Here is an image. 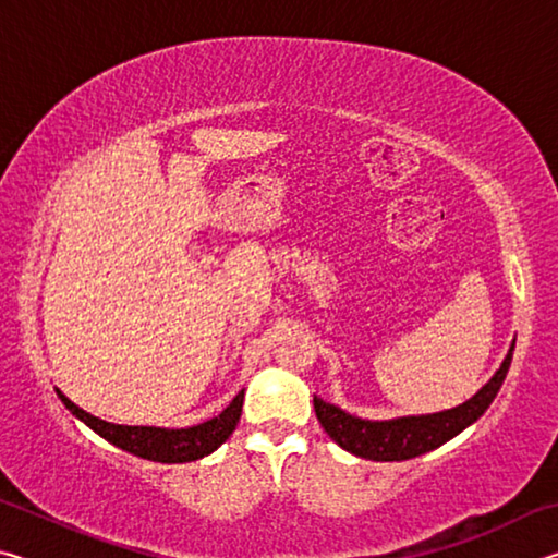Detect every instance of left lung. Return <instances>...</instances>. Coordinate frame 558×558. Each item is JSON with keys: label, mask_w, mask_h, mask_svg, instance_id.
Returning a JSON list of instances; mask_svg holds the SVG:
<instances>
[{"label": "left lung", "mask_w": 558, "mask_h": 558, "mask_svg": "<svg viewBox=\"0 0 558 558\" xmlns=\"http://www.w3.org/2000/svg\"><path fill=\"white\" fill-rule=\"evenodd\" d=\"M512 352L514 344L509 347L505 362L493 379L456 409L426 415H401V418L391 421H366L315 396L317 421L323 423L325 433L339 448H344L356 458L376 462L418 458L423 452L436 450L442 442L456 438L458 433L465 430L470 423H475L487 411V405L495 401L499 386L505 381L509 364H512Z\"/></svg>", "instance_id": "1"}]
</instances>
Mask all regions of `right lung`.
<instances>
[{
	"mask_svg": "<svg viewBox=\"0 0 558 558\" xmlns=\"http://www.w3.org/2000/svg\"><path fill=\"white\" fill-rule=\"evenodd\" d=\"M75 418H81L90 430H96L100 438H106L112 446L132 452V456L155 460V462H192L209 456L221 442L235 430V423L241 418L243 391L226 405V409L211 421H204L192 428H155V426H118L96 415L78 409L71 399L56 389Z\"/></svg>",
	"mask_w": 558,
	"mask_h": 558,
	"instance_id": "add662e5",
	"label": "right lung"
}]
</instances>
